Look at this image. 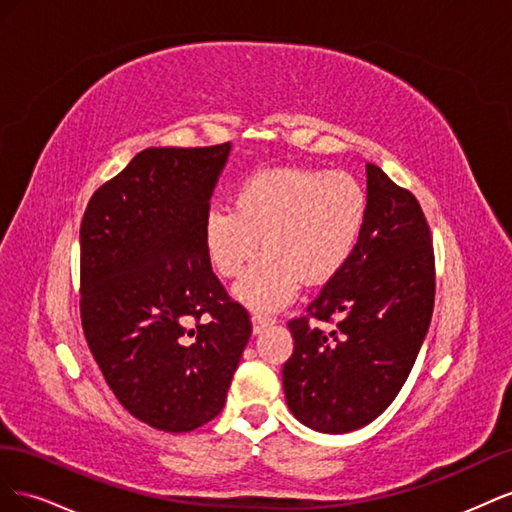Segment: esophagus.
I'll list each match as a JSON object with an SVG mask.
<instances>
[{
	"label": "esophagus",
	"instance_id": "esophagus-1",
	"mask_svg": "<svg viewBox=\"0 0 512 512\" xmlns=\"http://www.w3.org/2000/svg\"><path fill=\"white\" fill-rule=\"evenodd\" d=\"M275 320L271 318V316H260V314H254L252 316V331H254V335H258L260 331H265L267 327H271Z\"/></svg>",
	"mask_w": 512,
	"mask_h": 512
}]
</instances>
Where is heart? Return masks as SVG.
<instances>
[{
	"label": "heart",
	"mask_w": 512,
	"mask_h": 512,
	"mask_svg": "<svg viewBox=\"0 0 512 512\" xmlns=\"http://www.w3.org/2000/svg\"><path fill=\"white\" fill-rule=\"evenodd\" d=\"M367 194L348 173L265 168L230 192V209L211 207L200 226L205 256L224 280L239 277L235 299L256 314L288 305L305 284H327L361 243Z\"/></svg>",
	"instance_id": "obj_1"
}]
</instances>
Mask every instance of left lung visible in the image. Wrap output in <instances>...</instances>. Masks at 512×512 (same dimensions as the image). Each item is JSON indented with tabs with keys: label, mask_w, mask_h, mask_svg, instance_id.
<instances>
[{
	"label": "left lung",
	"mask_w": 512,
	"mask_h": 512,
	"mask_svg": "<svg viewBox=\"0 0 512 512\" xmlns=\"http://www.w3.org/2000/svg\"><path fill=\"white\" fill-rule=\"evenodd\" d=\"M367 170V224L348 265L322 288L307 316L294 318V352L284 393L297 421L348 433L378 418L401 391L429 331L436 275L427 220L418 200L376 164Z\"/></svg>",
	"instance_id": "1"
}]
</instances>
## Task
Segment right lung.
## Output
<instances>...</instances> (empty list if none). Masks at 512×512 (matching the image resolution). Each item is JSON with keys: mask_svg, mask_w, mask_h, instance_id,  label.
<instances>
[{"mask_svg": "<svg viewBox=\"0 0 512 512\" xmlns=\"http://www.w3.org/2000/svg\"><path fill=\"white\" fill-rule=\"evenodd\" d=\"M230 149H145L83 215L87 344L119 404L153 429L192 431L218 416L252 335L200 237Z\"/></svg>", "mask_w": 512, "mask_h": 512, "instance_id": "1", "label": "right lung"}]
</instances>
